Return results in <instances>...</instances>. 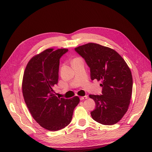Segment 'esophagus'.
I'll use <instances>...</instances> for the list:
<instances>
[{
    "instance_id": "esophagus-1",
    "label": "esophagus",
    "mask_w": 152,
    "mask_h": 152,
    "mask_svg": "<svg viewBox=\"0 0 152 152\" xmlns=\"http://www.w3.org/2000/svg\"><path fill=\"white\" fill-rule=\"evenodd\" d=\"M88 98V96H83V97H80V100H85V99H86Z\"/></svg>"
}]
</instances>
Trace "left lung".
I'll return each mask as SVG.
<instances>
[{
  "mask_svg": "<svg viewBox=\"0 0 152 152\" xmlns=\"http://www.w3.org/2000/svg\"><path fill=\"white\" fill-rule=\"evenodd\" d=\"M90 68L92 80L101 81L102 95H89L96 108L92 119L107 125L118 123L126 113L132 94L133 78L129 67L114 50L96 43L75 48Z\"/></svg>",
  "mask_w": 152,
  "mask_h": 152,
  "instance_id": "obj_1",
  "label": "left lung"
}]
</instances>
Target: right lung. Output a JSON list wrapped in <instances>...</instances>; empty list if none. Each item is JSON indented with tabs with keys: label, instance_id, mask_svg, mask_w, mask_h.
Returning a JSON list of instances; mask_svg holds the SVG:
<instances>
[{
	"label": "right lung",
	"instance_id": "right-lung-1",
	"mask_svg": "<svg viewBox=\"0 0 152 152\" xmlns=\"http://www.w3.org/2000/svg\"><path fill=\"white\" fill-rule=\"evenodd\" d=\"M66 49H48L32 57L22 80V94L27 107L42 128L49 131L63 129L71 122L78 96L67 99L57 97L53 87L58 83L60 58Z\"/></svg>",
	"mask_w": 152,
	"mask_h": 152
}]
</instances>
